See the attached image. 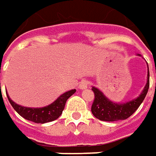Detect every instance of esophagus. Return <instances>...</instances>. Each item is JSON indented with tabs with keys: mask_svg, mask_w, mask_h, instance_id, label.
I'll list each match as a JSON object with an SVG mask.
<instances>
[{
	"mask_svg": "<svg viewBox=\"0 0 156 156\" xmlns=\"http://www.w3.org/2000/svg\"><path fill=\"white\" fill-rule=\"evenodd\" d=\"M87 86H88V82L87 81H81L78 85V88L79 89H86Z\"/></svg>",
	"mask_w": 156,
	"mask_h": 156,
	"instance_id": "esophagus-1",
	"label": "esophagus"
}]
</instances>
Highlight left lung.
I'll return each instance as SVG.
<instances>
[{
    "mask_svg": "<svg viewBox=\"0 0 156 156\" xmlns=\"http://www.w3.org/2000/svg\"><path fill=\"white\" fill-rule=\"evenodd\" d=\"M149 87V70L147 66V83L141 93L135 99L128 101L126 102H114L109 100L99 88L92 87L94 93V101L91 111L94 116L101 121L105 122H116L121 120H126L132 115L137 108L140 107Z\"/></svg>",
    "mask_w": 156,
    "mask_h": 156,
    "instance_id": "1",
    "label": "left lung"
}]
</instances>
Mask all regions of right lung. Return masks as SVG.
<instances>
[{
  "label": "right lung",
  "mask_w": 156,
  "mask_h": 156,
  "mask_svg": "<svg viewBox=\"0 0 156 156\" xmlns=\"http://www.w3.org/2000/svg\"><path fill=\"white\" fill-rule=\"evenodd\" d=\"M76 92L75 89H71L67 91L62 94H61L54 102L51 104L42 107V108H27L15 103L13 100L10 99L9 95L7 92V96L10 104L21 116L24 119L31 121L35 123H46L53 122L62 114V111L65 108V104L67 100L71 95H73Z\"/></svg>",
  "instance_id": "obj_1"
}]
</instances>
